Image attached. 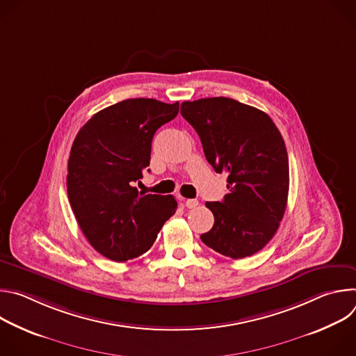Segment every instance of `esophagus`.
Masks as SVG:
<instances>
[{
    "label": "esophagus",
    "instance_id": "esophagus-1",
    "mask_svg": "<svg viewBox=\"0 0 356 356\" xmlns=\"http://www.w3.org/2000/svg\"><path fill=\"white\" fill-rule=\"evenodd\" d=\"M184 204L187 209H195L198 206V201L195 198H187Z\"/></svg>",
    "mask_w": 356,
    "mask_h": 356
}]
</instances>
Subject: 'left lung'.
Instances as JSON below:
<instances>
[{"label":"left lung","instance_id":"obj_1","mask_svg":"<svg viewBox=\"0 0 356 356\" xmlns=\"http://www.w3.org/2000/svg\"><path fill=\"white\" fill-rule=\"evenodd\" d=\"M180 113L198 134L209 163L228 175L224 200L206 202L214 225L200 238L224 257H250L273 238L284 216V140L268 114L232 98L184 101Z\"/></svg>","mask_w":356,"mask_h":356}]
</instances>
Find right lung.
Returning <instances> with one entry per match:
<instances>
[{"label":"right lung","mask_w":356,"mask_h":356,"mask_svg":"<svg viewBox=\"0 0 356 356\" xmlns=\"http://www.w3.org/2000/svg\"><path fill=\"white\" fill-rule=\"evenodd\" d=\"M177 113L179 103L129 98L94 114L74 138L70 206L87 241L111 261L142 255L176 213L173 195L145 194L134 183L149 166L155 132Z\"/></svg>","instance_id":"obj_1"}]
</instances>
